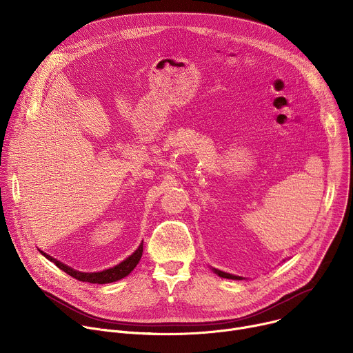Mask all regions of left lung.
Instances as JSON below:
<instances>
[{"mask_svg":"<svg viewBox=\"0 0 353 353\" xmlns=\"http://www.w3.org/2000/svg\"><path fill=\"white\" fill-rule=\"evenodd\" d=\"M212 271L218 275V276H221V278H226V279H244L243 276H237V275H232V274H228V272H223V271H219V270H216V268H212Z\"/></svg>","mask_w":353,"mask_h":353,"instance_id":"1","label":"left lung"}]
</instances>
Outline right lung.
Masks as SVG:
<instances>
[{
  "instance_id": "1",
  "label": "right lung",
  "mask_w": 353,
  "mask_h": 353,
  "mask_svg": "<svg viewBox=\"0 0 353 353\" xmlns=\"http://www.w3.org/2000/svg\"><path fill=\"white\" fill-rule=\"evenodd\" d=\"M143 244L141 243L139 247L134 251V253L127 257L125 260H123L120 264L109 268V270H103V271H99V272H81V271H77L71 267H68L67 264L53 259L52 256L46 254L44 251L39 250L40 253L52 263H54L60 270H63L64 272H67L70 276L81 281V282H90V283H99V285H103V283H110V282H116V281H120L123 278H125L135 267L137 264L139 263L141 257H142V251H143Z\"/></svg>"
}]
</instances>
